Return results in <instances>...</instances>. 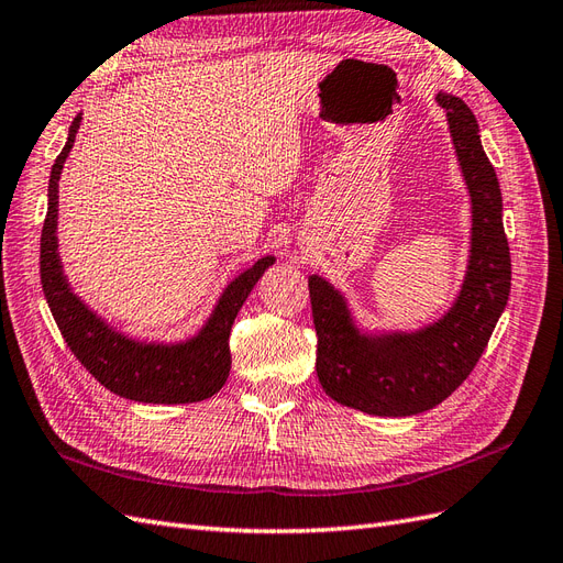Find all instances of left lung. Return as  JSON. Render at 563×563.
<instances>
[{"instance_id": "left-lung-1", "label": "left lung", "mask_w": 563, "mask_h": 563, "mask_svg": "<svg viewBox=\"0 0 563 563\" xmlns=\"http://www.w3.org/2000/svg\"><path fill=\"white\" fill-rule=\"evenodd\" d=\"M471 201L468 257L450 308L417 329H367L341 288L310 275L317 376L331 400L374 417H412L443 402L476 367L511 288L503 191L474 113L438 92Z\"/></svg>"}]
</instances>
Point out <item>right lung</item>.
<instances>
[{"mask_svg": "<svg viewBox=\"0 0 563 563\" xmlns=\"http://www.w3.org/2000/svg\"><path fill=\"white\" fill-rule=\"evenodd\" d=\"M82 113L75 115L66 146L52 165L47 218L40 241L42 291L49 302L56 327L73 355L101 386L134 402L187 405L216 395L232 369L230 331L253 286L275 265V255H265L222 288L206 322L191 336L179 341L140 339L113 327L95 308L73 291L58 251V179L70 156Z\"/></svg>", "mask_w": 563, "mask_h": 563, "instance_id": "obj_1", "label": "right lung"}]
</instances>
